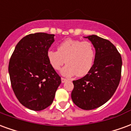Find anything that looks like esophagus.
Returning <instances> with one entry per match:
<instances>
[{
    "instance_id": "34e87169",
    "label": "esophagus",
    "mask_w": 131,
    "mask_h": 131,
    "mask_svg": "<svg viewBox=\"0 0 131 131\" xmlns=\"http://www.w3.org/2000/svg\"><path fill=\"white\" fill-rule=\"evenodd\" d=\"M61 81H62V83H64L67 81V79H64V78H61Z\"/></svg>"
}]
</instances>
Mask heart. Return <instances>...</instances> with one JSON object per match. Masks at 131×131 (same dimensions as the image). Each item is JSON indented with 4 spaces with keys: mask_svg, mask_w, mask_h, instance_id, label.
Masks as SVG:
<instances>
[{
    "mask_svg": "<svg viewBox=\"0 0 131 131\" xmlns=\"http://www.w3.org/2000/svg\"><path fill=\"white\" fill-rule=\"evenodd\" d=\"M95 50L90 41L66 39L57 46V51L50 50L47 57L52 69L59 70L65 63L61 73L66 77L77 74L82 77L88 74L93 65Z\"/></svg>",
    "mask_w": 131,
    "mask_h": 131,
    "instance_id": "heart-1",
    "label": "heart"
}]
</instances>
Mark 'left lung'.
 Masks as SVG:
<instances>
[{
    "instance_id": "obj_1",
    "label": "left lung",
    "mask_w": 131,
    "mask_h": 131,
    "mask_svg": "<svg viewBox=\"0 0 131 131\" xmlns=\"http://www.w3.org/2000/svg\"><path fill=\"white\" fill-rule=\"evenodd\" d=\"M85 38L93 44L95 57L88 74L73 81L71 99L81 109L91 110L106 103L115 93L121 80L122 60L110 40L96 35Z\"/></svg>"
}]
</instances>
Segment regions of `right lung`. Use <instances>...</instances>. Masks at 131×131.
I'll list each match as a JSON object with an SVG mask.
<instances>
[{
	"instance_id": "obj_1",
	"label": "right lung",
	"mask_w": 131,
	"mask_h": 131,
	"mask_svg": "<svg viewBox=\"0 0 131 131\" xmlns=\"http://www.w3.org/2000/svg\"><path fill=\"white\" fill-rule=\"evenodd\" d=\"M54 34H31L19 40L8 67L14 93L24 107L40 111L52 103L61 77L52 69L47 52Z\"/></svg>"
}]
</instances>
